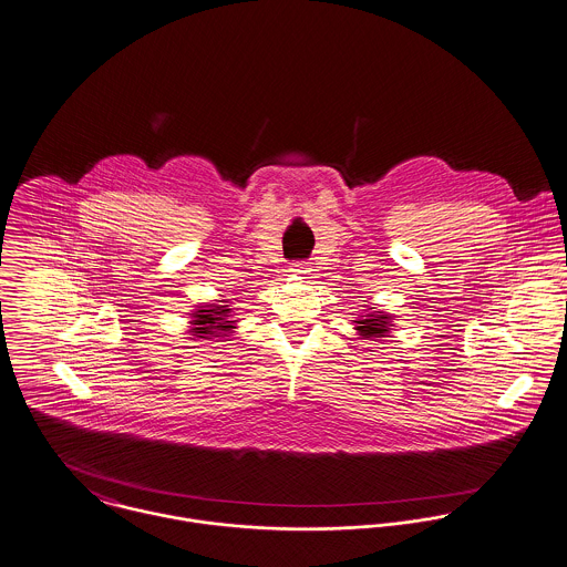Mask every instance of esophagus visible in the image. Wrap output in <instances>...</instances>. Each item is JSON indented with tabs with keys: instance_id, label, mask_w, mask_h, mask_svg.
Masks as SVG:
<instances>
[{
	"instance_id": "1",
	"label": "esophagus",
	"mask_w": 567,
	"mask_h": 567,
	"mask_svg": "<svg viewBox=\"0 0 567 567\" xmlns=\"http://www.w3.org/2000/svg\"><path fill=\"white\" fill-rule=\"evenodd\" d=\"M295 275H301V277H306L309 272V264L308 261H297V264H292V268H290Z\"/></svg>"
}]
</instances>
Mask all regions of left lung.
<instances>
[{
  "instance_id": "obj_1",
  "label": "left lung",
  "mask_w": 567,
  "mask_h": 567,
  "mask_svg": "<svg viewBox=\"0 0 567 567\" xmlns=\"http://www.w3.org/2000/svg\"><path fill=\"white\" fill-rule=\"evenodd\" d=\"M355 320V329L363 340H377V338H388L390 327H392V316L385 311H370Z\"/></svg>"
}]
</instances>
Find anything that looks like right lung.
I'll list each match as a JSON object with an SVG mask.
<instances>
[{
	"instance_id": "right-lung-1",
	"label": "right lung",
	"mask_w": 567,
	"mask_h": 567,
	"mask_svg": "<svg viewBox=\"0 0 567 567\" xmlns=\"http://www.w3.org/2000/svg\"><path fill=\"white\" fill-rule=\"evenodd\" d=\"M236 320H231V309L229 306H206V308L197 309L193 313V329L188 331L193 338H202V340H212V338H227L236 327Z\"/></svg>"
}]
</instances>
